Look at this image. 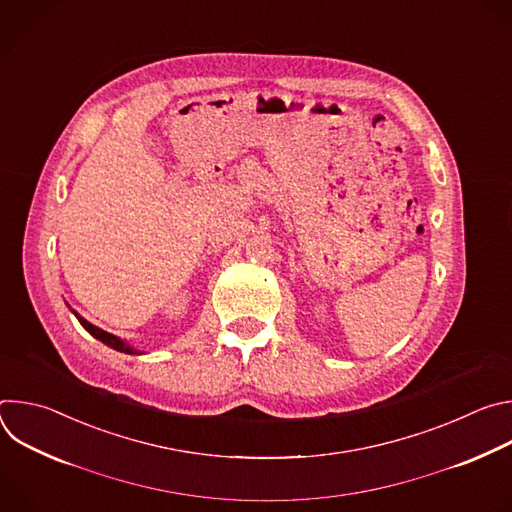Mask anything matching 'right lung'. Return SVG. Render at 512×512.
<instances>
[{"instance_id":"obj_1","label":"right lung","mask_w":512,"mask_h":512,"mask_svg":"<svg viewBox=\"0 0 512 512\" xmlns=\"http://www.w3.org/2000/svg\"><path fill=\"white\" fill-rule=\"evenodd\" d=\"M75 316H77V320L81 322V326L89 332V334H93L97 340H101L103 344H107V346H111V348H115V350H119V352H127V354H137V350H133L129 344H125L123 340H119L117 336H113V334H109V332H105V330H101V328H97V326H93V324H89L85 318H81L77 312H75Z\"/></svg>"}]
</instances>
